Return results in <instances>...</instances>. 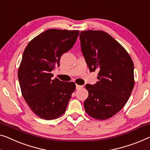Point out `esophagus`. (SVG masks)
I'll list each match as a JSON object with an SVG mask.
<instances>
[{
	"mask_svg": "<svg viewBox=\"0 0 150 150\" xmlns=\"http://www.w3.org/2000/svg\"><path fill=\"white\" fill-rule=\"evenodd\" d=\"M83 88V86H79V85H76V88L77 89H81Z\"/></svg>",
	"mask_w": 150,
	"mask_h": 150,
	"instance_id": "1",
	"label": "esophagus"
}]
</instances>
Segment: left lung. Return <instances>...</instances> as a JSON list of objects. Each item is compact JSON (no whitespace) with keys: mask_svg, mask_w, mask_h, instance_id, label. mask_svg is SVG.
I'll return each mask as SVG.
<instances>
[{"mask_svg":"<svg viewBox=\"0 0 150 150\" xmlns=\"http://www.w3.org/2000/svg\"><path fill=\"white\" fill-rule=\"evenodd\" d=\"M83 55L90 72L99 71V81L87 84L88 97L83 105L87 114L106 120L118 113L128 101L135 84L134 65L127 50L103 31H82Z\"/></svg>","mask_w":150,"mask_h":150,"instance_id":"left-lung-1","label":"left lung"}]
</instances>
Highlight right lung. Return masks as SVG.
Returning a JSON list of instances; mask_svg holds the SVG:
<instances>
[{"label": "right lung", "mask_w": 150, "mask_h": 150, "mask_svg": "<svg viewBox=\"0 0 150 150\" xmlns=\"http://www.w3.org/2000/svg\"><path fill=\"white\" fill-rule=\"evenodd\" d=\"M78 30L50 29L29 42L18 69L21 93L33 113L45 120L63 115L75 89L73 82H64L50 72L60 66L62 55L73 48Z\"/></svg>", "instance_id": "obj_1"}]
</instances>
